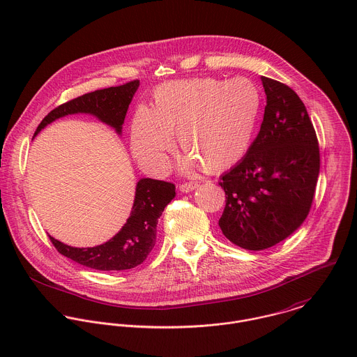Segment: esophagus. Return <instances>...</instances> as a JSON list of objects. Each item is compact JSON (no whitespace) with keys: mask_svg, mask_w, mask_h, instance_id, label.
I'll return each mask as SVG.
<instances>
[{"mask_svg":"<svg viewBox=\"0 0 357 357\" xmlns=\"http://www.w3.org/2000/svg\"><path fill=\"white\" fill-rule=\"evenodd\" d=\"M197 186H199V183H197V182H185V183L179 185V189H181V192L188 193V192L195 190Z\"/></svg>","mask_w":357,"mask_h":357,"instance_id":"34e87169","label":"esophagus"}]
</instances>
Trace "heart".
Listing matches in <instances>:
<instances>
[{
    "instance_id": "1",
    "label": "heart",
    "mask_w": 357,
    "mask_h": 357,
    "mask_svg": "<svg viewBox=\"0 0 357 357\" xmlns=\"http://www.w3.org/2000/svg\"><path fill=\"white\" fill-rule=\"evenodd\" d=\"M262 107L255 82L244 77L229 81L203 77L161 84L153 92L150 109L138 107L130 126L134 157L153 174H164L172 134L193 161L207 174L220 172L247 153Z\"/></svg>"
}]
</instances>
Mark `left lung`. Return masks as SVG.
<instances>
[{"label": "left lung", "mask_w": 357, "mask_h": 357, "mask_svg": "<svg viewBox=\"0 0 357 357\" xmlns=\"http://www.w3.org/2000/svg\"><path fill=\"white\" fill-rule=\"evenodd\" d=\"M261 79L266 106L259 134L219 182L226 195L219 227L251 251L276 245L302 225L320 171L319 142L303 102L283 82Z\"/></svg>", "instance_id": "left-lung-1"}]
</instances>
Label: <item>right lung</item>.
<instances>
[{"instance_id":"add662e5","label":"right lung","mask_w":357,"mask_h":357,"mask_svg":"<svg viewBox=\"0 0 357 357\" xmlns=\"http://www.w3.org/2000/svg\"><path fill=\"white\" fill-rule=\"evenodd\" d=\"M139 86V79L119 86L98 89L72 99L50 112L37 127L34 137L56 119L75 113H89L121 134L128 106ZM175 197L171 182L143 178L137 185L132 211L121 230L105 244L75 248L50 236L54 247L62 255L91 269L116 272L141 265L155 244L157 222L167 204Z\"/></svg>"}]
</instances>
